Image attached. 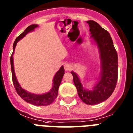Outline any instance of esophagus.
Returning <instances> with one entry per match:
<instances>
[{"label": "esophagus", "mask_w": 133, "mask_h": 133, "mask_svg": "<svg viewBox=\"0 0 133 133\" xmlns=\"http://www.w3.org/2000/svg\"><path fill=\"white\" fill-rule=\"evenodd\" d=\"M64 69L66 71H70V70L72 69V66L70 64H69V63H65V65H64Z\"/></svg>", "instance_id": "34e87169"}]
</instances>
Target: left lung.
<instances>
[{
  "mask_svg": "<svg viewBox=\"0 0 133 133\" xmlns=\"http://www.w3.org/2000/svg\"><path fill=\"white\" fill-rule=\"evenodd\" d=\"M90 31L100 50L102 62L100 79L92 90L83 88L79 78L74 71V83L80 99L87 104H97L109 98L115 90L118 79V55L110 33L96 22L87 21Z\"/></svg>",
  "mask_w": 133,
  "mask_h": 133,
  "instance_id": "left-lung-1",
  "label": "left lung"
}]
</instances>
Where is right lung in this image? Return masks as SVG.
<instances>
[{"mask_svg":"<svg viewBox=\"0 0 133 133\" xmlns=\"http://www.w3.org/2000/svg\"><path fill=\"white\" fill-rule=\"evenodd\" d=\"M37 25H31L29 26L25 31L23 32L20 35H18L15 39V41L14 42L13 44V51L15 50V48L16 47L17 43L21 39L26 35L29 32L33 30L36 28ZM12 54L11 56V71H12V79L13 82L14 86L17 91V94L20 96L22 99L28 102V103L31 104L35 105V106H46L51 104L54 100L56 99L57 96V93H58V89L59 87V85L62 82V78L64 75V68L63 66L61 67L56 74L55 75L54 78V84L53 87L49 92H47L45 94H41V95H37V94H33L29 93L25 90L22 88L19 84L18 83L16 78L15 74V71H14V65H13V58H12Z\"/></svg>","mask_w":133,"mask_h":133,"instance_id":"add662e5","label":"right lung"}]
</instances>
